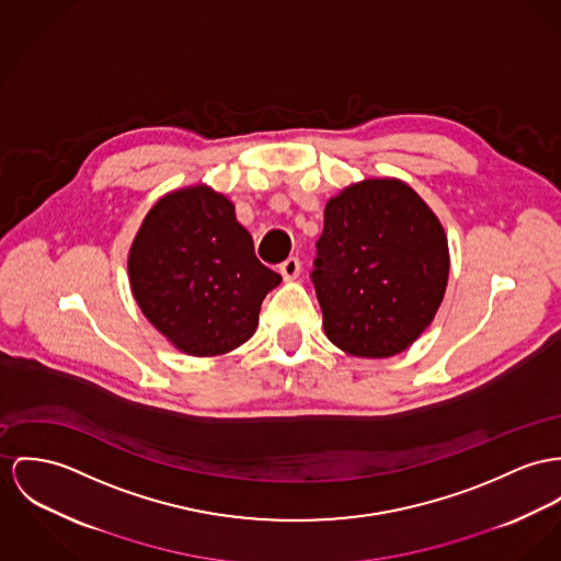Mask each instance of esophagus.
I'll return each mask as SVG.
<instances>
[{
    "label": "esophagus",
    "mask_w": 561,
    "mask_h": 561,
    "mask_svg": "<svg viewBox=\"0 0 561 561\" xmlns=\"http://www.w3.org/2000/svg\"><path fill=\"white\" fill-rule=\"evenodd\" d=\"M279 273H282V277H284L286 282H293V279H297L299 273H301V262H299V259L290 256V259L284 260V262L279 264Z\"/></svg>",
    "instance_id": "34e87169"
}]
</instances>
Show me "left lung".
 Returning <instances> with one entry per match:
<instances>
[{
    "mask_svg": "<svg viewBox=\"0 0 561 561\" xmlns=\"http://www.w3.org/2000/svg\"><path fill=\"white\" fill-rule=\"evenodd\" d=\"M311 282L327 337L352 356L387 358L432 324L448 284L446 232L399 179L347 185L324 207Z\"/></svg>",
    "mask_w": 561,
    "mask_h": 561,
    "instance_id": "obj_1",
    "label": "left lung"
}]
</instances>
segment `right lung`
<instances>
[{
    "label": "right lung",
    "instance_id": "1",
    "mask_svg": "<svg viewBox=\"0 0 561 561\" xmlns=\"http://www.w3.org/2000/svg\"><path fill=\"white\" fill-rule=\"evenodd\" d=\"M128 273L145 318L190 356L245 344L262 299L282 282L256 259L234 205L207 185L174 190L151 207L129 248Z\"/></svg>",
    "mask_w": 561,
    "mask_h": 561
}]
</instances>
